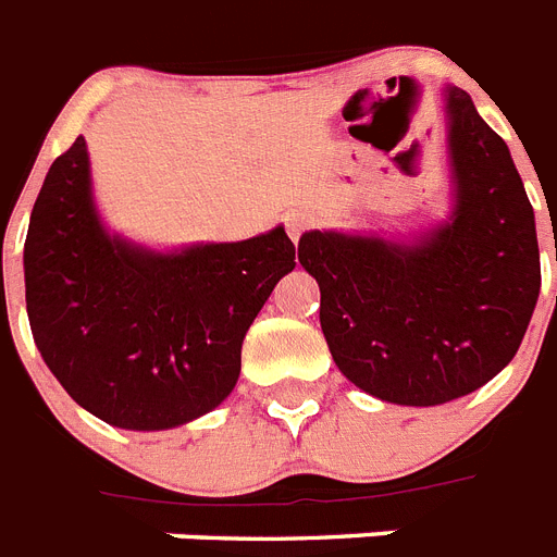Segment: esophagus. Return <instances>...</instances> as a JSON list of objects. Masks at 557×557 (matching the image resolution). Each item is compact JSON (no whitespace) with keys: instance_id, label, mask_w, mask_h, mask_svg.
Here are the masks:
<instances>
[{"instance_id":"1","label":"esophagus","mask_w":557,"mask_h":557,"mask_svg":"<svg viewBox=\"0 0 557 557\" xmlns=\"http://www.w3.org/2000/svg\"><path fill=\"white\" fill-rule=\"evenodd\" d=\"M284 227H287L289 238H293V242H298V238H301V233H307V230L312 227V215L305 213V210H289V213L284 215Z\"/></svg>"}]
</instances>
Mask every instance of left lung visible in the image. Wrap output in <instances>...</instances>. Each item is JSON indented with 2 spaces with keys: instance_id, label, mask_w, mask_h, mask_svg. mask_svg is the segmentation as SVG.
Listing matches in <instances>:
<instances>
[{
  "instance_id": "8db88e82",
  "label": "left lung",
  "mask_w": 557,
  "mask_h": 557,
  "mask_svg": "<svg viewBox=\"0 0 557 557\" xmlns=\"http://www.w3.org/2000/svg\"><path fill=\"white\" fill-rule=\"evenodd\" d=\"M455 210L418 245L312 230L333 361L381 401L435 407L484 387L521 347L541 289L535 213L512 156L461 87L447 90Z\"/></svg>"
}]
</instances>
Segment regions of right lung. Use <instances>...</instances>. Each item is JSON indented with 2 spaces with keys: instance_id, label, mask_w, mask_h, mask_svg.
<instances>
[{
  "instance_id": "1",
  "label": "right lung",
  "mask_w": 557,
  "mask_h": 557,
  "mask_svg": "<svg viewBox=\"0 0 557 557\" xmlns=\"http://www.w3.org/2000/svg\"><path fill=\"white\" fill-rule=\"evenodd\" d=\"M293 268L284 227L170 256L110 238L79 136L50 164L30 213L27 319L73 401L124 430H168L236 387L245 333Z\"/></svg>"
}]
</instances>
